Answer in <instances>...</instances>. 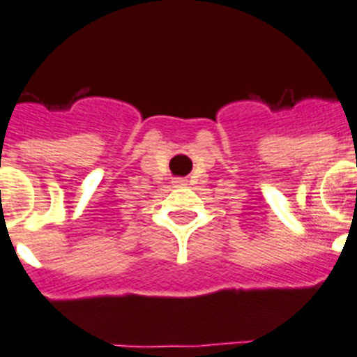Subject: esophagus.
<instances>
[{"instance_id":"1","label":"esophagus","mask_w":357,"mask_h":357,"mask_svg":"<svg viewBox=\"0 0 357 357\" xmlns=\"http://www.w3.org/2000/svg\"><path fill=\"white\" fill-rule=\"evenodd\" d=\"M187 185H188L187 179H183V178L174 179V187H187Z\"/></svg>"}]
</instances>
